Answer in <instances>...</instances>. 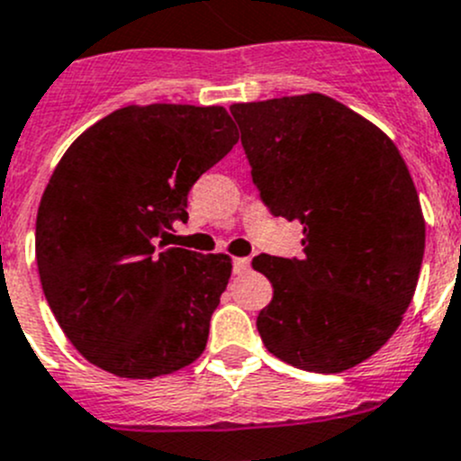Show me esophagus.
I'll return each mask as SVG.
<instances>
[{
  "instance_id": "34e87169",
  "label": "esophagus",
  "mask_w": 461,
  "mask_h": 461,
  "mask_svg": "<svg viewBox=\"0 0 461 461\" xmlns=\"http://www.w3.org/2000/svg\"><path fill=\"white\" fill-rule=\"evenodd\" d=\"M231 267H234V275H245L249 270V258L248 257H239L231 261Z\"/></svg>"
}]
</instances>
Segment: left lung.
<instances>
[{
	"mask_svg": "<svg viewBox=\"0 0 461 461\" xmlns=\"http://www.w3.org/2000/svg\"><path fill=\"white\" fill-rule=\"evenodd\" d=\"M230 112L263 204L303 225L302 258H252L272 284L263 344L306 372L356 367L399 329L417 288L426 222L408 167L385 132L324 94Z\"/></svg>",
	"mask_w": 461,
	"mask_h": 461,
	"instance_id": "1",
	"label": "left lung"
}]
</instances>
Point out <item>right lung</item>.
<instances>
[{
    "mask_svg": "<svg viewBox=\"0 0 461 461\" xmlns=\"http://www.w3.org/2000/svg\"><path fill=\"white\" fill-rule=\"evenodd\" d=\"M236 141L225 107L153 103L112 112L62 155L40 200L35 258L49 308L92 365L155 378L204 351L230 257L155 240L189 221L191 186Z\"/></svg>",
    "mask_w": 461,
    "mask_h": 461,
    "instance_id": "right-lung-1",
    "label": "right lung"
}]
</instances>
